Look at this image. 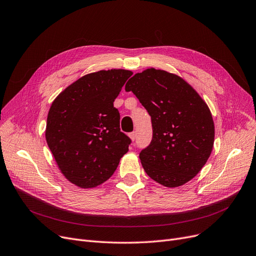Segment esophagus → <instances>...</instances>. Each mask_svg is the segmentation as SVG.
I'll use <instances>...</instances> for the list:
<instances>
[{
	"label": "esophagus",
	"mask_w": 256,
	"mask_h": 256,
	"mask_svg": "<svg viewBox=\"0 0 256 256\" xmlns=\"http://www.w3.org/2000/svg\"><path fill=\"white\" fill-rule=\"evenodd\" d=\"M129 138H131V140H134L136 138V132H131V134H129Z\"/></svg>",
	"instance_id": "34e87169"
}]
</instances>
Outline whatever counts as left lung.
Listing matches in <instances>:
<instances>
[{
    "mask_svg": "<svg viewBox=\"0 0 256 256\" xmlns=\"http://www.w3.org/2000/svg\"><path fill=\"white\" fill-rule=\"evenodd\" d=\"M151 116L153 136L142 150L145 172L160 185L180 187L207 162L214 142V122L206 102L180 76L148 68L125 86Z\"/></svg>",
    "mask_w": 256,
    "mask_h": 256,
    "instance_id": "left-lung-1",
    "label": "left lung"
}]
</instances>
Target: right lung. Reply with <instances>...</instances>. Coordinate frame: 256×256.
I'll list each match as a JSON object with an SVG mask.
<instances>
[{
  "mask_svg": "<svg viewBox=\"0 0 256 256\" xmlns=\"http://www.w3.org/2000/svg\"><path fill=\"white\" fill-rule=\"evenodd\" d=\"M132 76L126 69L100 70L65 88L50 106L45 138L63 176L80 188L106 182L128 152L114 102Z\"/></svg>",
  "mask_w": 256,
  "mask_h": 256,
  "instance_id": "1",
  "label": "right lung"
}]
</instances>
